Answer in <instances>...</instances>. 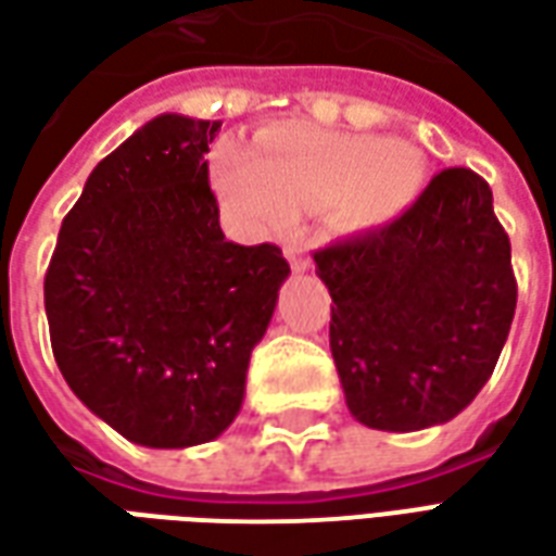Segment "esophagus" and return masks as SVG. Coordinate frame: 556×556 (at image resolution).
<instances>
[{
  "label": "esophagus",
  "mask_w": 556,
  "mask_h": 556,
  "mask_svg": "<svg viewBox=\"0 0 556 556\" xmlns=\"http://www.w3.org/2000/svg\"><path fill=\"white\" fill-rule=\"evenodd\" d=\"M286 258H289L291 270H298V274H303V270H309V267H313V262H309L298 247H286Z\"/></svg>",
  "instance_id": "34e87169"
}]
</instances>
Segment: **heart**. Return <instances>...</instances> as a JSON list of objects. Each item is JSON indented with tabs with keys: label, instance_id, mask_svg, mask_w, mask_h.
<instances>
[{
	"label": "heart",
	"instance_id": "b5f03b06",
	"mask_svg": "<svg viewBox=\"0 0 556 556\" xmlns=\"http://www.w3.org/2000/svg\"><path fill=\"white\" fill-rule=\"evenodd\" d=\"M211 178L247 229H289L298 214L321 211L333 229L366 231L414 205L429 160L405 139L286 122L262 130L253 151L226 142L214 154Z\"/></svg>",
	"mask_w": 556,
	"mask_h": 556
}]
</instances>
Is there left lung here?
<instances>
[{
	"label": "left lung",
	"mask_w": 556,
	"mask_h": 556,
	"mask_svg": "<svg viewBox=\"0 0 556 556\" xmlns=\"http://www.w3.org/2000/svg\"><path fill=\"white\" fill-rule=\"evenodd\" d=\"M345 405L381 431H419L477 399L513 327L518 286L491 187L438 172L414 205L318 250Z\"/></svg>",
	"instance_id": "obj_1"
}]
</instances>
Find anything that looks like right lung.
I'll return each mask as SVG.
<instances>
[{
  "label": "right lung",
  "instance_id": "add662e5",
  "mask_svg": "<svg viewBox=\"0 0 556 556\" xmlns=\"http://www.w3.org/2000/svg\"><path fill=\"white\" fill-rule=\"evenodd\" d=\"M223 122L151 118L91 169L43 277L50 342L86 408L139 446L229 429L289 262L219 229L207 142Z\"/></svg>",
  "mask_w": 556,
  "mask_h": 556
}]
</instances>
